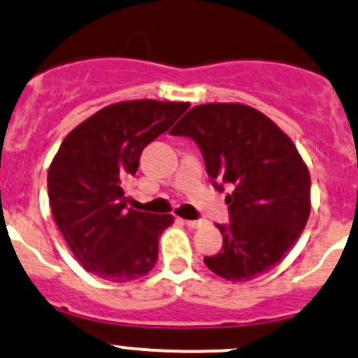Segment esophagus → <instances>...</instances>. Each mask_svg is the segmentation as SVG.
Wrapping results in <instances>:
<instances>
[{
    "label": "esophagus",
    "mask_w": 358,
    "mask_h": 358,
    "mask_svg": "<svg viewBox=\"0 0 358 358\" xmlns=\"http://www.w3.org/2000/svg\"><path fill=\"white\" fill-rule=\"evenodd\" d=\"M185 224L189 228H194V229H197V228H202L206 224V221H202V220H185Z\"/></svg>",
    "instance_id": "34e87169"
}]
</instances>
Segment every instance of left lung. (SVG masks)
Masks as SVG:
<instances>
[{
	"instance_id": "left-lung-1",
	"label": "left lung",
	"mask_w": 358,
	"mask_h": 358,
	"mask_svg": "<svg viewBox=\"0 0 358 358\" xmlns=\"http://www.w3.org/2000/svg\"><path fill=\"white\" fill-rule=\"evenodd\" d=\"M201 149L213 187L227 195L228 224L220 254L206 266L228 281L273 269L306 228L310 175L295 144L268 116L245 104L195 106L169 130Z\"/></svg>"
}]
</instances>
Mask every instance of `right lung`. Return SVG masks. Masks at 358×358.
<instances>
[{"instance_id": "1", "label": "right lung", "mask_w": 358, "mask_h": 358, "mask_svg": "<svg viewBox=\"0 0 358 358\" xmlns=\"http://www.w3.org/2000/svg\"><path fill=\"white\" fill-rule=\"evenodd\" d=\"M189 106L152 99L111 104L62 142L48 173V195L63 238L89 273L127 283L154 268L157 240L173 216L129 208L123 183L137 173L145 145Z\"/></svg>"}]
</instances>
